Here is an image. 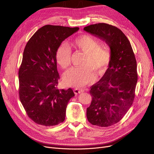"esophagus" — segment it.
I'll return each mask as SVG.
<instances>
[{"label": "esophagus", "instance_id": "34e87169", "mask_svg": "<svg viewBox=\"0 0 154 154\" xmlns=\"http://www.w3.org/2000/svg\"><path fill=\"white\" fill-rule=\"evenodd\" d=\"M83 91H84V90H83V89H82V88L81 89L80 88H75L74 90V93L75 94H80V93H82Z\"/></svg>", "mask_w": 154, "mask_h": 154}]
</instances>
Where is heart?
Instances as JSON below:
<instances>
[{"mask_svg":"<svg viewBox=\"0 0 154 154\" xmlns=\"http://www.w3.org/2000/svg\"><path fill=\"white\" fill-rule=\"evenodd\" d=\"M75 50L84 54L80 65L82 67H73L64 75V83L68 87H82L94 79L93 72L102 74L106 70L110 60V50L106 45H99V41L88 34L75 37L70 43ZM56 60L63 69L71 64V51L65 44H61L56 51Z\"/></svg>","mask_w":154,"mask_h":154,"instance_id":"heart-1","label":"heart"}]
</instances>
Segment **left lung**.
<instances>
[{
  "label": "left lung",
  "mask_w": 154,
  "mask_h": 154,
  "mask_svg": "<svg viewBox=\"0 0 154 154\" xmlns=\"http://www.w3.org/2000/svg\"><path fill=\"white\" fill-rule=\"evenodd\" d=\"M83 29L104 41L110 49L108 68L91 87L92 101L87 109L90 123L109 127L119 122L133 104L137 81L136 60L130 41L117 27L97 23Z\"/></svg>",
  "instance_id": "left-lung-1"
}]
</instances>
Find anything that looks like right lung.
<instances>
[{"label": "right lung", "instance_id": "right-lung-1", "mask_svg": "<svg viewBox=\"0 0 154 154\" xmlns=\"http://www.w3.org/2000/svg\"><path fill=\"white\" fill-rule=\"evenodd\" d=\"M79 27L46 25L27 42L19 69V95L28 117L35 123L49 127L65 120L66 107L75 96L71 88H57L60 75L56 51Z\"/></svg>", "mask_w": 154, "mask_h": 154}]
</instances>
